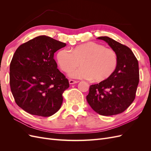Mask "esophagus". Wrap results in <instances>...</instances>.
I'll use <instances>...</instances> for the list:
<instances>
[{
    "label": "esophagus",
    "mask_w": 151,
    "mask_h": 151,
    "mask_svg": "<svg viewBox=\"0 0 151 151\" xmlns=\"http://www.w3.org/2000/svg\"><path fill=\"white\" fill-rule=\"evenodd\" d=\"M68 82H69V84H76L77 83H79V81H74V80H71V79L68 81Z\"/></svg>",
    "instance_id": "1"
}]
</instances>
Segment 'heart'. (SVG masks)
<instances>
[{
  "mask_svg": "<svg viewBox=\"0 0 151 151\" xmlns=\"http://www.w3.org/2000/svg\"><path fill=\"white\" fill-rule=\"evenodd\" d=\"M57 60L62 70L69 72L74 79H93L101 81L108 79L116 70L118 58L116 52L110 48L94 42L82 44L71 51L62 49L57 54Z\"/></svg>",
  "mask_w": 151,
  "mask_h": 151,
  "instance_id": "1",
  "label": "heart"
}]
</instances>
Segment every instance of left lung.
I'll return each mask as SVG.
<instances>
[{
	"label": "left lung",
	"mask_w": 151,
	"mask_h": 151,
	"mask_svg": "<svg viewBox=\"0 0 151 151\" xmlns=\"http://www.w3.org/2000/svg\"><path fill=\"white\" fill-rule=\"evenodd\" d=\"M98 39L106 42L116 52L118 64L110 77L90 86L87 101L99 115H115L124 111L134 101L139 82V63L125 45L108 36Z\"/></svg>",
	"instance_id": "8db88e82"
}]
</instances>
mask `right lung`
<instances>
[{
	"label": "right lung",
	"instance_id": "1",
	"mask_svg": "<svg viewBox=\"0 0 151 151\" xmlns=\"http://www.w3.org/2000/svg\"><path fill=\"white\" fill-rule=\"evenodd\" d=\"M65 46L43 35L16 50L10 64L11 90L16 104L27 113L47 117L60 108L69 83L57 68L54 53Z\"/></svg>",
	"mask_w": 151,
	"mask_h": 151
}]
</instances>
